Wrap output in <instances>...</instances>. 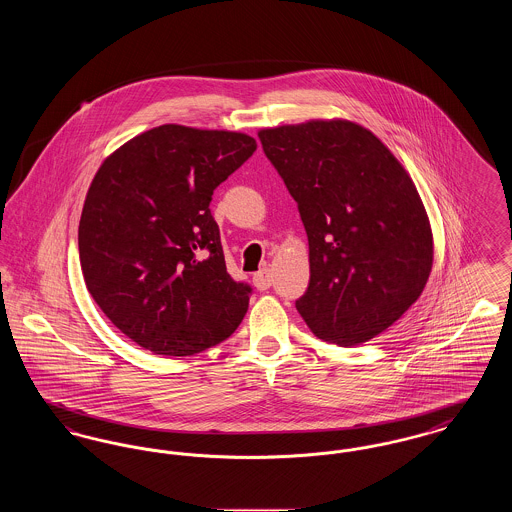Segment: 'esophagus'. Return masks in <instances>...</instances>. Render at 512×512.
Masks as SVG:
<instances>
[{
    "mask_svg": "<svg viewBox=\"0 0 512 512\" xmlns=\"http://www.w3.org/2000/svg\"><path fill=\"white\" fill-rule=\"evenodd\" d=\"M253 284H255V288H257V290H261V292L268 290V288H270V284H272L270 270H268V268H261L259 272H255V274H253Z\"/></svg>",
    "mask_w": 512,
    "mask_h": 512,
    "instance_id": "esophagus-1",
    "label": "esophagus"
}]
</instances>
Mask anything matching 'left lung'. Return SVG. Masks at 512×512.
Wrapping results in <instances>:
<instances>
[{
	"label": "left lung",
	"instance_id": "obj_1",
	"mask_svg": "<svg viewBox=\"0 0 512 512\" xmlns=\"http://www.w3.org/2000/svg\"><path fill=\"white\" fill-rule=\"evenodd\" d=\"M259 138L309 240L299 315L320 340H372L420 297L434 263L430 220L409 172L357 122L284 124Z\"/></svg>",
	"mask_w": 512,
	"mask_h": 512
}]
</instances>
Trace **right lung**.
<instances>
[{
  "mask_svg": "<svg viewBox=\"0 0 512 512\" xmlns=\"http://www.w3.org/2000/svg\"><path fill=\"white\" fill-rule=\"evenodd\" d=\"M257 142L230 130L163 124L99 167L78 224L84 282L124 336L186 357L234 334L251 288L232 280L209 203Z\"/></svg>",
  "mask_w": 512,
  "mask_h": 512,
  "instance_id": "1",
  "label": "right lung"
}]
</instances>
